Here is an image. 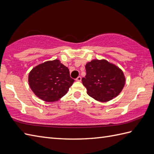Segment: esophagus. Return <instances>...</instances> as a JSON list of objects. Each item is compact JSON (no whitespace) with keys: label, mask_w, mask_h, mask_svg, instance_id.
<instances>
[{"label":"esophagus","mask_w":154,"mask_h":154,"mask_svg":"<svg viewBox=\"0 0 154 154\" xmlns=\"http://www.w3.org/2000/svg\"><path fill=\"white\" fill-rule=\"evenodd\" d=\"M76 81H78V82H80L81 80H82V78H81V76H78L76 79Z\"/></svg>","instance_id":"34e87169"}]
</instances>
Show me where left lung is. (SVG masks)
<instances>
[{
	"mask_svg": "<svg viewBox=\"0 0 154 154\" xmlns=\"http://www.w3.org/2000/svg\"><path fill=\"white\" fill-rule=\"evenodd\" d=\"M86 75L82 84L93 99L106 102L117 97L125 85L122 70L106 60H93L85 65Z\"/></svg>",
	"mask_w": 154,
	"mask_h": 154,
	"instance_id": "8db88e82",
	"label": "left lung"
}]
</instances>
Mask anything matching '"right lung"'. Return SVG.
I'll list each match as a JSON object with an SVG mask.
<instances>
[{
	"label": "right lung",
	"instance_id": "1",
	"mask_svg": "<svg viewBox=\"0 0 154 154\" xmlns=\"http://www.w3.org/2000/svg\"><path fill=\"white\" fill-rule=\"evenodd\" d=\"M74 80L59 60L46 61L30 72L29 84L34 93L44 101L54 102L64 96Z\"/></svg>",
	"mask_w": 154,
	"mask_h": 154
}]
</instances>
